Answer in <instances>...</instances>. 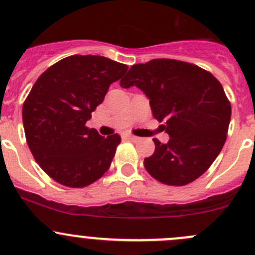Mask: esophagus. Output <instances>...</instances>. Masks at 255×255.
I'll list each match as a JSON object with an SVG mask.
<instances>
[{"label": "esophagus", "instance_id": "1", "mask_svg": "<svg viewBox=\"0 0 255 255\" xmlns=\"http://www.w3.org/2000/svg\"><path fill=\"white\" fill-rule=\"evenodd\" d=\"M126 138H128L129 140H133V142H135V140L139 139V138L135 137V135H132V134H127V135H126Z\"/></svg>", "mask_w": 255, "mask_h": 255}]
</instances>
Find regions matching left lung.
<instances>
[{"instance_id":"1","label":"left lung","mask_w":255,"mask_h":255,"mask_svg":"<svg viewBox=\"0 0 255 255\" xmlns=\"http://www.w3.org/2000/svg\"><path fill=\"white\" fill-rule=\"evenodd\" d=\"M120 85L137 86L170 139H153L155 150L144 159L158 181L182 186L200 177L222 150L231 104L221 82L200 66L174 59H153L130 66Z\"/></svg>"}]
</instances>
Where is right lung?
Instances as JSON below:
<instances>
[{
    "mask_svg": "<svg viewBox=\"0 0 255 255\" xmlns=\"http://www.w3.org/2000/svg\"><path fill=\"white\" fill-rule=\"evenodd\" d=\"M128 70L100 55H71L48 68L22 109L28 146L40 168L68 187H85L109 170L121 137L86 127L112 82Z\"/></svg>",
    "mask_w": 255,
    "mask_h": 255,
    "instance_id": "obj_1",
    "label": "right lung"
}]
</instances>
